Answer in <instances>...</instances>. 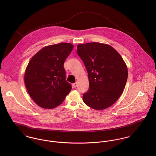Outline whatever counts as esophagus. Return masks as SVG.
I'll use <instances>...</instances> for the list:
<instances>
[{"mask_svg":"<svg viewBox=\"0 0 156 156\" xmlns=\"http://www.w3.org/2000/svg\"><path fill=\"white\" fill-rule=\"evenodd\" d=\"M72 86L73 88H76V86H77V83H73V84H72Z\"/></svg>","mask_w":156,"mask_h":156,"instance_id":"esophagus-1","label":"esophagus"}]
</instances>
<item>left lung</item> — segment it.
Wrapping results in <instances>:
<instances>
[{
  "instance_id": "obj_1",
  "label": "left lung",
  "mask_w": 156,
  "mask_h": 156,
  "mask_svg": "<svg viewBox=\"0 0 156 156\" xmlns=\"http://www.w3.org/2000/svg\"><path fill=\"white\" fill-rule=\"evenodd\" d=\"M77 53L85 65L89 81L84 102L96 110L109 108L124 91L128 75L126 63L119 52L106 44H78Z\"/></svg>"
}]
</instances>
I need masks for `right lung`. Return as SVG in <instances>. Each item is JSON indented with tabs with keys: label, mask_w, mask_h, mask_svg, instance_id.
I'll use <instances>...</instances> for the list:
<instances>
[{
	"label": "right lung",
	"mask_w": 156,
	"mask_h": 156,
	"mask_svg": "<svg viewBox=\"0 0 156 156\" xmlns=\"http://www.w3.org/2000/svg\"><path fill=\"white\" fill-rule=\"evenodd\" d=\"M73 45L58 43L42 48L32 57L25 70L27 90L38 106L52 109L62 104L72 87L66 80L64 62Z\"/></svg>",
	"instance_id": "obj_1"
}]
</instances>
